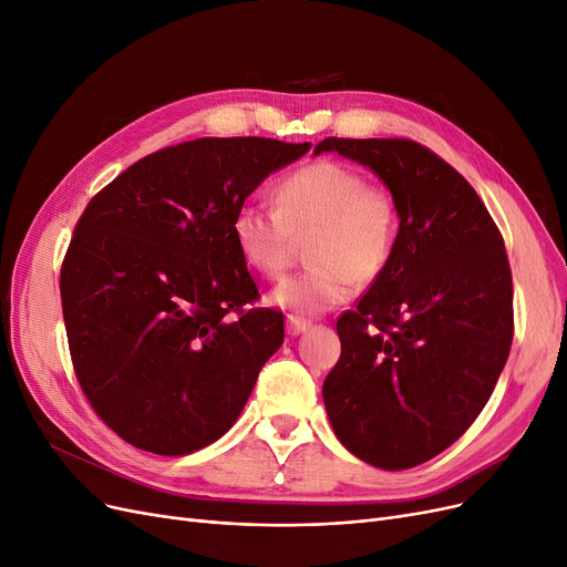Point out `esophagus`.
Returning a JSON list of instances; mask_svg holds the SVG:
<instances>
[{
  "label": "esophagus",
  "instance_id": "34e87169",
  "mask_svg": "<svg viewBox=\"0 0 567 567\" xmlns=\"http://www.w3.org/2000/svg\"><path fill=\"white\" fill-rule=\"evenodd\" d=\"M307 329H310V321H307V319L296 317V315H288V317H286V333H288V336H300V333H305Z\"/></svg>",
  "mask_w": 567,
  "mask_h": 567
}]
</instances>
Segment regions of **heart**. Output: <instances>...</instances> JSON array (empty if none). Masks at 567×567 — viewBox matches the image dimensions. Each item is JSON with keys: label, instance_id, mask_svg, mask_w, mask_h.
Returning a JSON list of instances; mask_svg holds the SVG:
<instances>
[{"label": "heart", "instance_id": "obj_1", "mask_svg": "<svg viewBox=\"0 0 567 567\" xmlns=\"http://www.w3.org/2000/svg\"><path fill=\"white\" fill-rule=\"evenodd\" d=\"M231 236L241 260L265 279H279L307 238L310 267L284 279L269 302L315 317L350 300L357 281L373 284L388 271L400 244V205L388 186L323 158L277 184V208L244 203Z\"/></svg>", "mask_w": 567, "mask_h": 567}]
</instances>
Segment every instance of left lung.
Wrapping results in <instances>:
<instances>
[{
  "label": "left lung",
  "mask_w": 567,
  "mask_h": 567,
  "mask_svg": "<svg viewBox=\"0 0 567 567\" xmlns=\"http://www.w3.org/2000/svg\"><path fill=\"white\" fill-rule=\"evenodd\" d=\"M400 205L388 271L338 317L340 359L326 414L371 466L404 471L454 444L499 381L513 342V279L502 231L475 188L411 140H338Z\"/></svg>",
  "instance_id": "8db88e82"
}]
</instances>
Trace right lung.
<instances>
[{
    "instance_id": "obj_1",
    "label": "right lung",
    "mask_w": 567,
    "mask_h": 567,
    "mask_svg": "<svg viewBox=\"0 0 567 567\" xmlns=\"http://www.w3.org/2000/svg\"><path fill=\"white\" fill-rule=\"evenodd\" d=\"M310 146L265 136L167 146L78 219L59 281L68 348L84 398L132 447L182 456L215 442L281 348L284 315L245 310L260 293L231 219Z\"/></svg>"
}]
</instances>
